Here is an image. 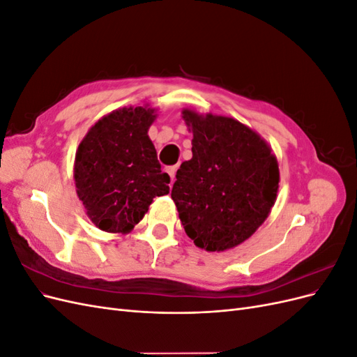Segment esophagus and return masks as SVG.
I'll return each mask as SVG.
<instances>
[{
	"instance_id": "1",
	"label": "esophagus",
	"mask_w": 357,
	"mask_h": 357,
	"mask_svg": "<svg viewBox=\"0 0 357 357\" xmlns=\"http://www.w3.org/2000/svg\"><path fill=\"white\" fill-rule=\"evenodd\" d=\"M177 165H171V167H167L165 171L168 172V176L171 177V181H174V177H176V172H177Z\"/></svg>"
}]
</instances>
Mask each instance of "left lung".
Returning a JSON list of instances; mask_svg holds the SVG:
<instances>
[{
	"label": "left lung",
	"mask_w": 357,
	"mask_h": 357,
	"mask_svg": "<svg viewBox=\"0 0 357 357\" xmlns=\"http://www.w3.org/2000/svg\"><path fill=\"white\" fill-rule=\"evenodd\" d=\"M192 159L176 174L171 198L189 238L208 252L245 241L277 198L278 165L264 139L238 121L185 110Z\"/></svg>",
	"instance_id": "1"
}]
</instances>
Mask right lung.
<instances>
[{"label": "right lung", "mask_w": 357, "mask_h": 357, "mask_svg": "<svg viewBox=\"0 0 357 357\" xmlns=\"http://www.w3.org/2000/svg\"><path fill=\"white\" fill-rule=\"evenodd\" d=\"M152 109H122L96 122L75 155L74 180L89 219L105 232H129L155 197L169 192L147 135Z\"/></svg>", "instance_id": "obj_1"}]
</instances>
